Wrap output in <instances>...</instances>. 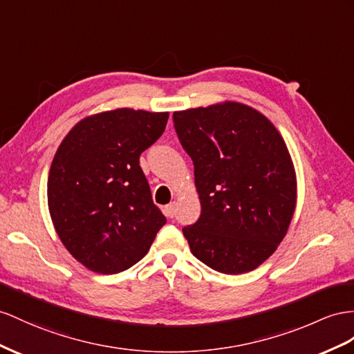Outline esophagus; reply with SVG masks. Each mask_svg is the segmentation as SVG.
Returning <instances> with one entry per match:
<instances>
[{
    "label": "esophagus",
    "instance_id": "34e87169",
    "mask_svg": "<svg viewBox=\"0 0 354 354\" xmlns=\"http://www.w3.org/2000/svg\"><path fill=\"white\" fill-rule=\"evenodd\" d=\"M175 212H176V202H171L165 207V215L169 216V218H174Z\"/></svg>",
    "mask_w": 354,
    "mask_h": 354
}]
</instances>
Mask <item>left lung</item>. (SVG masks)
Listing matches in <instances>:
<instances>
[{
  "label": "left lung",
  "mask_w": 354,
  "mask_h": 354,
  "mask_svg": "<svg viewBox=\"0 0 354 354\" xmlns=\"http://www.w3.org/2000/svg\"><path fill=\"white\" fill-rule=\"evenodd\" d=\"M194 162L202 214L184 227L189 250L206 266L238 275L266 261L296 209V171L277 127L239 102L174 112Z\"/></svg>",
  "instance_id": "1"
}]
</instances>
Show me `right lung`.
Returning <instances> with one entry per match:
<instances>
[{
    "label": "right lung",
    "mask_w": 354,
    "mask_h": 354,
    "mask_svg": "<svg viewBox=\"0 0 354 354\" xmlns=\"http://www.w3.org/2000/svg\"><path fill=\"white\" fill-rule=\"evenodd\" d=\"M167 120L169 112L120 107L84 118L59 143L48 178L49 214L62 245L89 270L131 268L166 224L139 157Z\"/></svg>",
    "instance_id": "add662e5"
}]
</instances>
